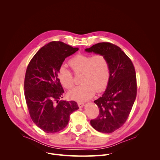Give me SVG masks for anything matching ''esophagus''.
Returning <instances> with one entry per match:
<instances>
[{"label": "esophagus", "instance_id": "esophagus-1", "mask_svg": "<svg viewBox=\"0 0 160 160\" xmlns=\"http://www.w3.org/2000/svg\"><path fill=\"white\" fill-rule=\"evenodd\" d=\"M78 106L80 108H82V107L84 106V103L82 102H78Z\"/></svg>", "mask_w": 160, "mask_h": 160}]
</instances>
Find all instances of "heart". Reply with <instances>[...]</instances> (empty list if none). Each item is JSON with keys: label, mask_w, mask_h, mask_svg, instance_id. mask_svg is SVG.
Instances as JSON below:
<instances>
[{"label": "heart", "mask_w": 160, "mask_h": 160, "mask_svg": "<svg viewBox=\"0 0 160 160\" xmlns=\"http://www.w3.org/2000/svg\"><path fill=\"white\" fill-rule=\"evenodd\" d=\"M75 75L81 74L78 86L70 91L69 96L76 101H85L92 98L95 91L101 92L108 86L110 80V67L106 56L101 53L94 55L77 54L68 61ZM58 77L61 85L67 89L73 87L75 83L72 72L61 66Z\"/></svg>", "instance_id": "1"}]
</instances>
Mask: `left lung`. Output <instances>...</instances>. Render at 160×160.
Wrapping results in <instances>:
<instances>
[{
    "label": "left lung",
    "mask_w": 160,
    "mask_h": 160,
    "mask_svg": "<svg viewBox=\"0 0 160 160\" xmlns=\"http://www.w3.org/2000/svg\"><path fill=\"white\" fill-rule=\"evenodd\" d=\"M85 51L104 54L109 63L110 80L107 88L94 101L99 114L90 120V124L100 132L112 133L126 122L135 100L138 86L135 68L126 54L110 42L96 43Z\"/></svg>",
    "instance_id": "1"
}]
</instances>
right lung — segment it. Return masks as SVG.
Here are the masks:
<instances>
[{
	"label": "right lung",
	"instance_id": "1",
	"mask_svg": "<svg viewBox=\"0 0 160 160\" xmlns=\"http://www.w3.org/2000/svg\"><path fill=\"white\" fill-rule=\"evenodd\" d=\"M78 50L60 41L45 45L30 61L24 81L25 96L30 116L43 132L64 129L70 116L79 108L74 101H59L64 90L58 72L65 58Z\"/></svg>",
	"mask_w": 160,
	"mask_h": 160
}]
</instances>
